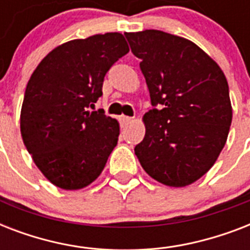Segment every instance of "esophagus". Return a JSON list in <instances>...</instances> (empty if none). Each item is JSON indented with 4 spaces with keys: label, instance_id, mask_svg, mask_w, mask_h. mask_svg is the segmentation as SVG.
<instances>
[{
    "label": "esophagus",
    "instance_id": "esophagus-1",
    "mask_svg": "<svg viewBox=\"0 0 250 250\" xmlns=\"http://www.w3.org/2000/svg\"><path fill=\"white\" fill-rule=\"evenodd\" d=\"M131 121H132V118L131 117H125V115H122V117H119V122H121L122 127H125V125H128Z\"/></svg>",
    "mask_w": 250,
    "mask_h": 250
}]
</instances>
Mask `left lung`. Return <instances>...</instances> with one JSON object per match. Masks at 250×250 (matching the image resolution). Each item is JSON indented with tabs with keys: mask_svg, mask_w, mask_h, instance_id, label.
Here are the masks:
<instances>
[{
	"mask_svg": "<svg viewBox=\"0 0 250 250\" xmlns=\"http://www.w3.org/2000/svg\"><path fill=\"white\" fill-rule=\"evenodd\" d=\"M140 58L152 109L135 154L145 172L168 187H186L211 168L232 122L229 83L215 61L184 37L145 29L125 32Z\"/></svg>",
	"mask_w": 250,
	"mask_h": 250,
	"instance_id": "1",
	"label": "left lung"
}]
</instances>
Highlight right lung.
Here are the masks:
<instances>
[{
    "instance_id": "right-lung-1",
    "label": "right lung",
    "mask_w": 250,
    "mask_h": 250,
    "mask_svg": "<svg viewBox=\"0 0 250 250\" xmlns=\"http://www.w3.org/2000/svg\"><path fill=\"white\" fill-rule=\"evenodd\" d=\"M128 52L119 32L76 39L53 49L29 78L21 139L39 170L58 188L89 186L117 146V119L90 109L102 96L106 72Z\"/></svg>"
}]
</instances>
